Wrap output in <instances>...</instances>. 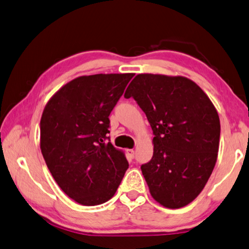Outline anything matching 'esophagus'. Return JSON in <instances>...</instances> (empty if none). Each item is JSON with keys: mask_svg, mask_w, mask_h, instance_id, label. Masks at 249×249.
<instances>
[{"mask_svg": "<svg viewBox=\"0 0 249 249\" xmlns=\"http://www.w3.org/2000/svg\"><path fill=\"white\" fill-rule=\"evenodd\" d=\"M126 156H128L130 159L134 158V151L133 149H126Z\"/></svg>", "mask_w": 249, "mask_h": 249, "instance_id": "1", "label": "esophagus"}]
</instances>
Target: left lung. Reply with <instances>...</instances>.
I'll return each mask as SVG.
<instances>
[{
    "instance_id": "left-lung-1",
    "label": "left lung",
    "mask_w": 249,
    "mask_h": 249,
    "mask_svg": "<svg viewBox=\"0 0 249 249\" xmlns=\"http://www.w3.org/2000/svg\"><path fill=\"white\" fill-rule=\"evenodd\" d=\"M132 96L152 126L154 153L141 166L152 197L166 208L192 203L217 161L218 111L207 94L182 76L140 73L124 93Z\"/></svg>"
}]
</instances>
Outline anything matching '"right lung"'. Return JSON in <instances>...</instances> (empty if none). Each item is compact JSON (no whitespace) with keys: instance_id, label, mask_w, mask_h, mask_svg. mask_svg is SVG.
<instances>
[{"instance_id":"right-lung-1","label":"right lung","mask_w":249,"mask_h":249,"mask_svg":"<svg viewBox=\"0 0 249 249\" xmlns=\"http://www.w3.org/2000/svg\"><path fill=\"white\" fill-rule=\"evenodd\" d=\"M134 73L81 76L46 103L40 121V148L58 186L76 203L95 206L115 195L129 163L105 142L109 115Z\"/></svg>"}]
</instances>
